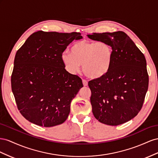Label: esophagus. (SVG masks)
Returning a JSON list of instances; mask_svg holds the SVG:
<instances>
[{
	"label": "esophagus",
	"mask_w": 158,
	"mask_h": 158,
	"mask_svg": "<svg viewBox=\"0 0 158 158\" xmlns=\"http://www.w3.org/2000/svg\"><path fill=\"white\" fill-rule=\"evenodd\" d=\"M83 85H84L85 87V86H87V85H88V82L86 80L83 79Z\"/></svg>",
	"instance_id": "1"
}]
</instances>
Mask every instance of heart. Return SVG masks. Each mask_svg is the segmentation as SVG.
<instances>
[{"mask_svg":"<svg viewBox=\"0 0 158 158\" xmlns=\"http://www.w3.org/2000/svg\"><path fill=\"white\" fill-rule=\"evenodd\" d=\"M71 52L63 53L61 59L66 70L72 74L79 72L81 65L84 74L93 79L102 77L110 69L113 52L106 42L81 40L72 46Z\"/></svg>","mask_w":158,"mask_h":158,"instance_id":"1","label":"heart"}]
</instances>
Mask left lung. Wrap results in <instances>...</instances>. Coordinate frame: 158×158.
I'll return each mask as SVG.
<instances>
[{"label": "left lung", "mask_w": 158, "mask_h": 158, "mask_svg": "<svg viewBox=\"0 0 158 158\" xmlns=\"http://www.w3.org/2000/svg\"><path fill=\"white\" fill-rule=\"evenodd\" d=\"M87 36L109 44L113 52L109 73L88 83L93 115L107 125L127 123L140 111L148 91L145 56L124 31L93 33Z\"/></svg>", "instance_id": "obj_1"}]
</instances>
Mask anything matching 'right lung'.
<instances>
[{
	"mask_svg": "<svg viewBox=\"0 0 158 158\" xmlns=\"http://www.w3.org/2000/svg\"><path fill=\"white\" fill-rule=\"evenodd\" d=\"M79 32L38 31L17 51L11 87L18 109L30 123L52 127L64 123L71 102L83 87L82 80L67 71L61 56Z\"/></svg>",
	"mask_w": 158,
	"mask_h": 158,
	"instance_id": "right-lung-1",
	"label": "right lung"
}]
</instances>
